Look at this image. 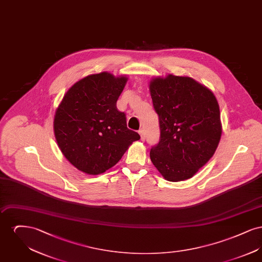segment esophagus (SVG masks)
<instances>
[{"instance_id":"obj_1","label":"esophagus","mask_w":262,"mask_h":262,"mask_svg":"<svg viewBox=\"0 0 262 262\" xmlns=\"http://www.w3.org/2000/svg\"><path fill=\"white\" fill-rule=\"evenodd\" d=\"M139 135H140V138H141V140L142 141H144L145 140V132H144V129L143 128H141V129H139Z\"/></svg>"}]
</instances>
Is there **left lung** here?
<instances>
[{
  "label": "left lung",
  "mask_w": 262,
  "mask_h": 262,
  "mask_svg": "<svg viewBox=\"0 0 262 262\" xmlns=\"http://www.w3.org/2000/svg\"><path fill=\"white\" fill-rule=\"evenodd\" d=\"M149 89L161 132L150 159L167 181L190 179L218 147L222 135L218 101L209 88L188 76H157L150 80Z\"/></svg>",
  "instance_id": "1"
}]
</instances>
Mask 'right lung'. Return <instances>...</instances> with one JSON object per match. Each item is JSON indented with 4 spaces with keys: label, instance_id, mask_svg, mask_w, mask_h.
<instances>
[{
    "label": "right lung",
    "instance_id": "obj_1",
    "mask_svg": "<svg viewBox=\"0 0 262 262\" xmlns=\"http://www.w3.org/2000/svg\"><path fill=\"white\" fill-rule=\"evenodd\" d=\"M127 77L103 72L75 82L54 117V134L68 161L88 174L106 172L121 160L139 135L127 128L117 100Z\"/></svg>",
    "mask_w": 262,
    "mask_h": 262
}]
</instances>
